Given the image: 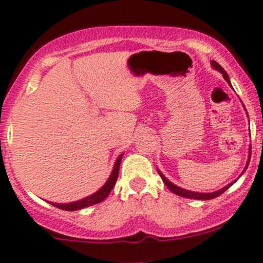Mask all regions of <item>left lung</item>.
<instances>
[{
  "label": "left lung",
  "mask_w": 263,
  "mask_h": 263,
  "mask_svg": "<svg viewBox=\"0 0 263 263\" xmlns=\"http://www.w3.org/2000/svg\"><path fill=\"white\" fill-rule=\"evenodd\" d=\"M212 66H213L214 69H216V70H218V71H221L222 74H223V78H224L226 80H227L228 83H230V79H228V75H227V72L224 71V69H223V67L221 66V65H219V64H217L216 61H212ZM250 157H251V155H250ZM250 159H251V158H250ZM250 159H248V162H247V165H246L245 171H246V169H247V166H248V163H250ZM245 171H243V172H245ZM158 173H159V176L162 177V180H163V182L165 183V185H166V187H168L169 189H171V191L173 192V193H176L177 196L184 197V198H191V199H200V200L213 199V198H216V197L221 196V194L223 193V192H226V191H227L228 188L231 187V185H232V183H231V184L226 185L224 188L219 189V191L214 192V193H198V192H191V191H185V189H182V188L177 187L176 184H173V183H172V182H169V180L166 179V178H165L164 176H163V174L160 173V172H158Z\"/></svg>",
  "instance_id": "1"
}]
</instances>
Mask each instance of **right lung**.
Listing matches in <instances>:
<instances>
[{"instance_id": "obj_1", "label": "right lung", "mask_w": 263, "mask_h": 263, "mask_svg": "<svg viewBox=\"0 0 263 263\" xmlns=\"http://www.w3.org/2000/svg\"><path fill=\"white\" fill-rule=\"evenodd\" d=\"M121 157H123V154H121L120 157L118 158L117 162H115L114 169H112L111 176L109 177L108 182L104 184L103 188L99 189L97 193L91 194L90 197H86V198L78 200V202H74V203H66V204H58V203H51V204L55 205V207L60 208V210H64V211H76V210H83V208L90 207V205L103 202V200L109 196L110 191H111L112 187L115 185V183H117L118 176H119V166H120V162H121Z\"/></svg>"}]
</instances>
